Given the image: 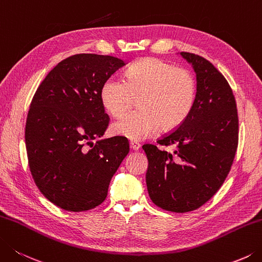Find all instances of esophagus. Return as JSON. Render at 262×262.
<instances>
[{
	"instance_id": "esophagus-1",
	"label": "esophagus",
	"mask_w": 262,
	"mask_h": 262,
	"mask_svg": "<svg viewBox=\"0 0 262 262\" xmlns=\"http://www.w3.org/2000/svg\"><path fill=\"white\" fill-rule=\"evenodd\" d=\"M130 147H131L132 150H139L141 145L138 141H131L130 142Z\"/></svg>"
}]
</instances>
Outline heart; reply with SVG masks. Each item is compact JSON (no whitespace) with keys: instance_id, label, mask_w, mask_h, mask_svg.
Returning <instances> with one entry per match:
<instances>
[{"instance_id":"heart-1","label":"heart","mask_w":262,"mask_h":262,"mask_svg":"<svg viewBox=\"0 0 262 262\" xmlns=\"http://www.w3.org/2000/svg\"><path fill=\"white\" fill-rule=\"evenodd\" d=\"M196 95V80L188 70L160 58H144L129 67L124 80L107 78L100 89V101L108 114L121 117L139 96V110L115 122L112 132L142 140L161 126L164 131L180 126L190 115Z\"/></svg>"}]
</instances>
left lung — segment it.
<instances>
[{
  "instance_id": "8db88e82",
  "label": "left lung",
  "mask_w": 262,
  "mask_h": 262,
  "mask_svg": "<svg viewBox=\"0 0 262 262\" xmlns=\"http://www.w3.org/2000/svg\"><path fill=\"white\" fill-rule=\"evenodd\" d=\"M196 73L197 95L188 118L157 140L173 151L144 145L146 184L152 203L184 213L206 203L228 176L238 145V115L230 85L205 58L180 52Z\"/></svg>"
}]
</instances>
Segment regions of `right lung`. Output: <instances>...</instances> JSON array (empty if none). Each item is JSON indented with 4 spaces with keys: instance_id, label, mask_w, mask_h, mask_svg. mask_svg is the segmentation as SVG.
Returning <instances> with one entry per match:
<instances>
[{
    "instance_id": "1",
    "label": "right lung",
    "mask_w": 262,
    "mask_h": 262,
    "mask_svg": "<svg viewBox=\"0 0 262 262\" xmlns=\"http://www.w3.org/2000/svg\"><path fill=\"white\" fill-rule=\"evenodd\" d=\"M124 65L112 56L75 54L59 62L33 97L25 129L29 170L39 191L63 210L101 204L130 150L123 137L92 142L110 122L100 89Z\"/></svg>"
}]
</instances>
